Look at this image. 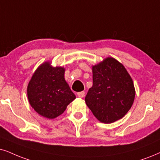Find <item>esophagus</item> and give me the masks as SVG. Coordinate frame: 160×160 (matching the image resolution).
<instances>
[{"mask_svg":"<svg viewBox=\"0 0 160 160\" xmlns=\"http://www.w3.org/2000/svg\"><path fill=\"white\" fill-rule=\"evenodd\" d=\"M78 96L79 97V98H83L84 97V95H85V92H83V91H82V92H78Z\"/></svg>","mask_w":160,"mask_h":160,"instance_id":"34e87169","label":"esophagus"}]
</instances>
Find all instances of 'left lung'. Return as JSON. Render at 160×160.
I'll list each match as a JSON object with an SVG mask.
<instances>
[{
    "label": "left lung",
    "instance_id": "8db88e82",
    "mask_svg": "<svg viewBox=\"0 0 160 160\" xmlns=\"http://www.w3.org/2000/svg\"><path fill=\"white\" fill-rule=\"evenodd\" d=\"M92 72L93 86L85 98L86 105L101 122L120 120L134 102L132 79L124 66L112 58L93 66Z\"/></svg>",
    "mask_w": 160,
    "mask_h": 160
}]
</instances>
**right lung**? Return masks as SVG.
<instances>
[{
	"instance_id": "right-lung-1",
	"label": "right lung",
	"mask_w": 160,
	"mask_h": 160,
	"mask_svg": "<svg viewBox=\"0 0 160 160\" xmlns=\"http://www.w3.org/2000/svg\"><path fill=\"white\" fill-rule=\"evenodd\" d=\"M64 72L63 68H53L46 62L36 70L29 82V102L41 116L55 118L62 114L75 99V95L66 82Z\"/></svg>"
}]
</instances>
